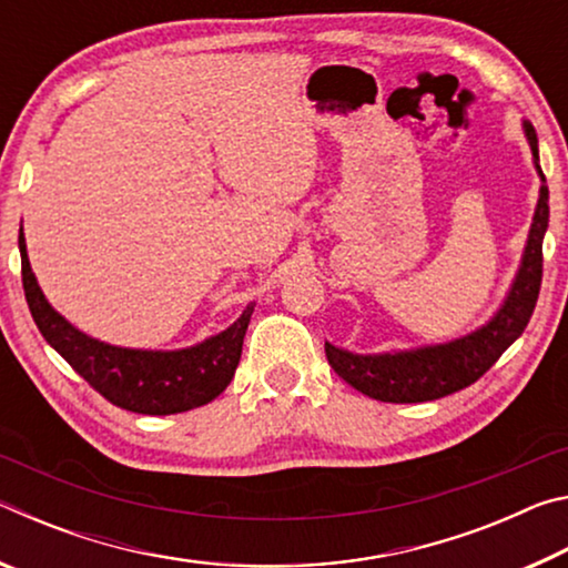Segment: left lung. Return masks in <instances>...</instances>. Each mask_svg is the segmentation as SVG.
Masks as SVG:
<instances>
[{"instance_id": "8db88e82", "label": "left lung", "mask_w": 568, "mask_h": 568, "mask_svg": "<svg viewBox=\"0 0 568 568\" xmlns=\"http://www.w3.org/2000/svg\"><path fill=\"white\" fill-rule=\"evenodd\" d=\"M524 132L534 152V165L544 180V172L538 168L536 130L524 122ZM546 227H549V187H546L544 180L541 192H538L534 223L531 230H528L521 267H518L516 281L504 305L498 307V313L484 328L450 343L381 355H358L325 343V355H328L331 368L345 383H351L355 390H361L363 396L383 403L436 400L476 383L501 358V353L524 333L528 321H531L538 291H541V247Z\"/></svg>"}]
</instances>
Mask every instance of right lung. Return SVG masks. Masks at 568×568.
Segmentation results:
<instances>
[{
    "label": "right lung",
    "instance_id": "obj_1",
    "mask_svg": "<svg viewBox=\"0 0 568 568\" xmlns=\"http://www.w3.org/2000/svg\"><path fill=\"white\" fill-rule=\"evenodd\" d=\"M19 255H22L24 297L37 328L44 335V341L112 406L145 413V416H170V413L205 406L233 381L253 305H247L227 331L213 335L205 343L192 345V348H118V345L94 341L77 331L47 303L30 267V257H27L22 227H19Z\"/></svg>",
    "mask_w": 568,
    "mask_h": 568
}]
</instances>
